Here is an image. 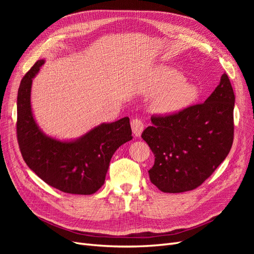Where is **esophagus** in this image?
I'll return each mask as SVG.
<instances>
[{
	"label": "esophagus",
	"instance_id": "esophagus-1",
	"mask_svg": "<svg viewBox=\"0 0 254 254\" xmlns=\"http://www.w3.org/2000/svg\"><path fill=\"white\" fill-rule=\"evenodd\" d=\"M131 129H132V132L135 136H141L143 130H144V123L139 119L132 120L131 121Z\"/></svg>",
	"mask_w": 254,
	"mask_h": 254
}]
</instances>
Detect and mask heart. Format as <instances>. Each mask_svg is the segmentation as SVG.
<instances>
[{"label":"heart","instance_id":"heart-1","mask_svg":"<svg viewBox=\"0 0 254 254\" xmlns=\"http://www.w3.org/2000/svg\"><path fill=\"white\" fill-rule=\"evenodd\" d=\"M148 92L156 95L153 107L161 113H174L188 108L198 101L200 90L187 81L180 71L168 65L157 66L148 81Z\"/></svg>","mask_w":254,"mask_h":254}]
</instances>
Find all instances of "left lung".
I'll return each instance as SVG.
<instances>
[{"label": "left lung", "instance_id": "left-lung-1", "mask_svg": "<svg viewBox=\"0 0 254 254\" xmlns=\"http://www.w3.org/2000/svg\"><path fill=\"white\" fill-rule=\"evenodd\" d=\"M235 95L227 74L203 104L167 117H152L142 137L155 155L148 171L164 193L198 188L226 159L233 143Z\"/></svg>", "mask_w": 254, "mask_h": 254}]
</instances>
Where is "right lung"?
<instances>
[{"instance_id":"add662e5","label":"right lung","mask_w":254,"mask_h":254,"mask_svg":"<svg viewBox=\"0 0 254 254\" xmlns=\"http://www.w3.org/2000/svg\"><path fill=\"white\" fill-rule=\"evenodd\" d=\"M45 60L23 77L17 99V134L27 166L49 186L68 194L91 195L102 188L113 153L132 140L129 118L102 123L77 139L59 140L37 124L32 110V84Z\"/></svg>"}]
</instances>
